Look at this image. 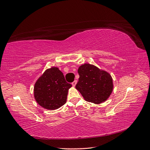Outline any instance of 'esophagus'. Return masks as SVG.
I'll list each match as a JSON object with an SVG mask.
<instances>
[{
  "label": "esophagus",
  "instance_id": "34e87169",
  "mask_svg": "<svg viewBox=\"0 0 150 150\" xmlns=\"http://www.w3.org/2000/svg\"><path fill=\"white\" fill-rule=\"evenodd\" d=\"M76 83H77V80H75V81H74V82H73L71 83V84H72V86H73V87H75V85H76Z\"/></svg>",
  "mask_w": 150,
  "mask_h": 150
}]
</instances>
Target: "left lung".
Masks as SVG:
<instances>
[{"label": "left lung", "instance_id": "8db88e82", "mask_svg": "<svg viewBox=\"0 0 150 150\" xmlns=\"http://www.w3.org/2000/svg\"><path fill=\"white\" fill-rule=\"evenodd\" d=\"M78 73L80 77L75 88L85 100L99 104L108 99L113 89L112 79L109 73L88 63L81 65Z\"/></svg>", "mask_w": 150, "mask_h": 150}]
</instances>
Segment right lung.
Returning a JSON list of instances; mask_svg holds the SVG:
<instances>
[{"instance_id":"1","label":"right lung","mask_w":150,"mask_h":150,"mask_svg":"<svg viewBox=\"0 0 150 150\" xmlns=\"http://www.w3.org/2000/svg\"><path fill=\"white\" fill-rule=\"evenodd\" d=\"M71 87L58 68L52 67L47 69L36 81L34 96L37 103L42 108L54 110L66 103Z\"/></svg>"}]
</instances>
